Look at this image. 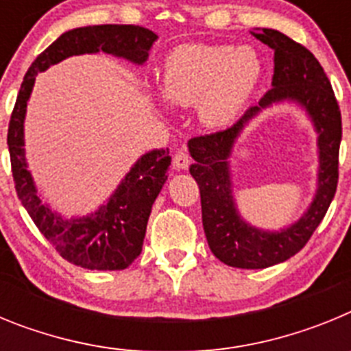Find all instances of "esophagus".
I'll use <instances>...</instances> for the list:
<instances>
[{
	"instance_id": "1",
	"label": "esophagus",
	"mask_w": 351,
	"mask_h": 351,
	"mask_svg": "<svg viewBox=\"0 0 351 351\" xmlns=\"http://www.w3.org/2000/svg\"><path fill=\"white\" fill-rule=\"evenodd\" d=\"M172 165L176 170H186L190 167V154L186 153V151H178V153L173 154Z\"/></svg>"
}]
</instances>
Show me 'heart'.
Returning <instances> with one entry per match:
<instances>
[{
  "mask_svg": "<svg viewBox=\"0 0 351 351\" xmlns=\"http://www.w3.org/2000/svg\"><path fill=\"white\" fill-rule=\"evenodd\" d=\"M262 77L255 49L226 43H186L163 64L161 101L197 105L200 123L226 128L246 108Z\"/></svg>",
  "mask_w": 351,
  "mask_h": 351,
  "instance_id": "b5f03b06",
  "label": "heart"
}]
</instances>
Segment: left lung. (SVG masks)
<instances>
[{
	"label": "left lung",
	"mask_w": 351,
	"mask_h": 351,
	"mask_svg": "<svg viewBox=\"0 0 351 351\" xmlns=\"http://www.w3.org/2000/svg\"><path fill=\"white\" fill-rule=\"evenodd\" d=\"M253 36L274 49L272 89L258 105L223 132L195 137L188 142L195 160L190 173L200 188L202 223L210 251L223 263L237 269H265L299 253L320 225L337 188L341 112L330 82L315 56L276 29L253 31ZM281 101L302 106L319 133L317 193L308 210L287 229L263 231L250 226L234 206L230 156L237 138L263 108Z\"/></svg>",
	"instance_id": "obj_1"
}]
</instances>
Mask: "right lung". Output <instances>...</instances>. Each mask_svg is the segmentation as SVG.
<instances>
[{"instance_id":"right-lung-1","label":"right lung","mask_w":351,"mask_h":351,"mask_svg":"<svg viewBox=\"0 0 351 351\" xmlns=\"http://www.w3.org/2000/svg\"><path fill=\"white\" fill-rule=\"evenodd\" d=\"M158 36L133 24H101L75 27L52 42L33 61L17 95L8 125V151L19 200L56 251L68 262L91 271H123L141 255L153 204L167 181L169 149L142 154L121 179L107 202L95 213L63 218L42 202L24 151V117L27 101L40 71L70 56L105 52L133 64H144Z\"/></svg>"}]
</instances>
